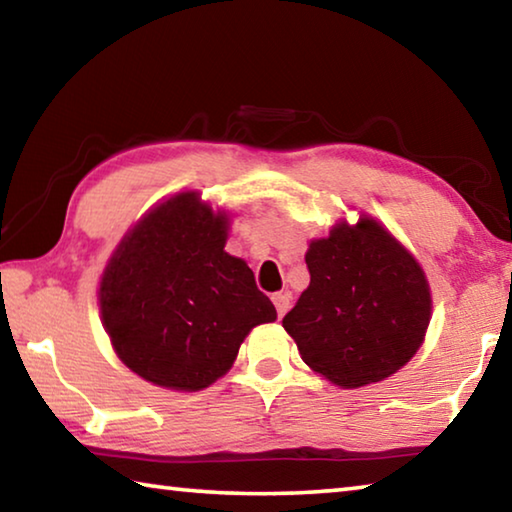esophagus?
<instances>
[{
    "label": "esophagus",
    "mask_w": 512,
    "mask_h": 512,
    "mask_svg": "<svg viewBox=\"0 0 512 512\" xmlns=\"http://www.w3.org/2000/svg\"><path fill=\"white\" fill-rule=\"evenodd\" d=\"M273 305H275V309H277V316H284V314H287V311H289V305H291V302H289V293L287 291H280V293H273Z\"/></svg>",
    "instance_id": "esophagus-1"
}]
</instances>
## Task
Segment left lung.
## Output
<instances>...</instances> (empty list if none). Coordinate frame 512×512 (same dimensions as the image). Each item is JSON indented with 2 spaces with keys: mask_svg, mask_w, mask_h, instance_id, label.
<instances>
[{
  "mask_svg": "<svg viewBox=\"0 0 512 512\" xmlns=\"http://www.w3.org/2000/svg\"><path fill=\"white\" fill-rule=\"evenodd\" d=\"M309 287L282 325L302 361L354 388L400 370L427 332L429 284L420 264L377 221L339 223L307 250Z\"/></svg>",
  "mask_w": 512,
  "mask_h": 512,
  "instance_id": "8db88e82",
  "label": "left lung"
}]
</instances>
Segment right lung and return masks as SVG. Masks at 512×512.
Masks as SVG:
<instances>
[{"label":"right lung","mask_w":512,"mask_h":512,"mask_svg":"<svg viewBox=\"0 0 512 512\" xmlns=\"http://www.w3.org/2000/svg\"><path fill=\"white\" fill-rule=\"evenodd\" d=\"M225 239L228 219L185 192L146 214L103 273L99 305L115 352L155 386L207 388L250 329L277 318Z\"/></svg>","instance_id":"1"}]
</instances>
